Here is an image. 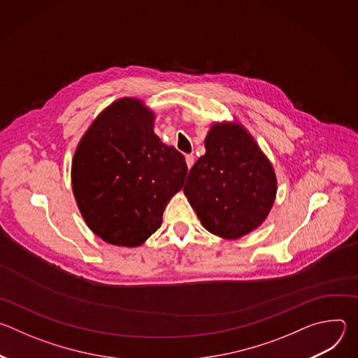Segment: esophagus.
<instances>
[{
    "mask_svg": "<svg viewBox=\"0 0 358 358\" xmlns=\"http://www.w3.org/2000/svg\"><path fill=\"white\" fill-rule=\"evenodd\" d=\"M194 162H195V157H194V155H187V156H185V163H187V167H188V170L192 167Z\"/></svg>",
    "mask_w": 358,
    "mask_h": 358,
    "instance_id": "1",
    "label": "esophagus"
}]
</instances>
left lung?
Returning a JSON list of instances; mask_svg holds the SVG:
<instances>
[{"mask_svg":"<svg viewBox=\"0 0 358 358\" xmlns=\"http://www.w3.org/2000/svg\"><path fill=\"white\" fill-rule=\"evenodd\" d=\"M184 192L210 232L235 239L258 228L276 195V177L258 144L238 124H215L206 155L188 173Z\"/></svg>","mask_w":358,"mask_h":358,"instance_id":"1","label":"left lung"}]
</instances>
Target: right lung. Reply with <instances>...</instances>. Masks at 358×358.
I'll use <instances>...</instances> for the list:
<instances>
[{
    "label": "right lung",
    "mask_w": 358,
    "mask_h": 358,
    "mask_svg": "<svg viewBox=\"0 0 358 358\" xmlns=\"http://www.w3.org/2000/svg\"><path fill=\"white\" fill-rule=\"evenodd\" d=\"M152 113L136 99L101 112L80 140L72 187L87 227L103 241L137 246L163 221L167 201L181 189L185 159L152 131Z\"/></svg>",
    "instance_id": "obj_1"
}]
</instances>
